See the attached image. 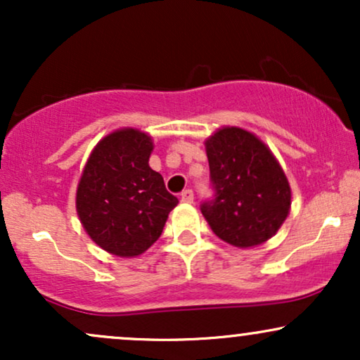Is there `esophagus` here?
Returning a JSON list of instances; mask_svg holds the SVG:
<instances>
[{
    "label": "esophagus",
    "mask_w": 360,
    "mask_h": 360,
    "mask_svg": "<svg viewBox=\"0 0 360 360\" xmlns=\"http://www.w3.org/2000/svg\"><path fill=\"white\" fill-rule=\"evenodd\" d=\"M181 201H183V203H193L194 194L191 189H186V191H183V194H181Z\"/></svg>",
    "instance_id": "esophagus-1"
}]
</instances>
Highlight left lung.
Returning a JSON list of instances; mask_svg holds the SVG:
<instances>
[{
  "mask_svg": "<svg viewBox=\"0 0 360 360\" xmlns=\"http://www.w3.org/2000/svg\"><path fill=\"white\" fill-rule=\"evenodd\" d=\"M205 148L217 194L201 213L213 233L238 249L274 237L291 210V186L271 148L240 127L218 128Z\"/></svg>",
  "mask_w": 360,
  "mask_h": 360,
  "instance_id": "1",
  "label": "left lung"
}]
</instances>
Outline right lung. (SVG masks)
Wrapping results in <instances>:
<instances>
[{
  "label": "right lung",
  "mask_w": 360,
  "mask_h": 360,
  "mask_svg": "<svg viewBox=\"0 0 360 360\" xmlns=\"http://www.w3.org/2000/svg\"><path fill=\"white\" fill-rule=\"evenodd\" d=\"M154 140L118 128L94 146L76 191V212L89 238L118 257H137L162 233L177 198L148 166Z\"/></svg>",
  "instance_id": "1"
}]
</instances>
